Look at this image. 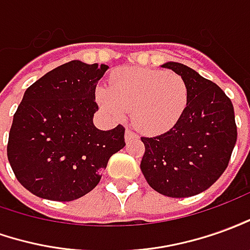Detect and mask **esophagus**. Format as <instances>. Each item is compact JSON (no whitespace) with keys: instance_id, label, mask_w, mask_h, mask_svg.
I'll return each instance as SVG.
<instances>
[{"instance_id":"34e87169","label":"esophagus","mask_w":250,"mask_h":250,"mask_svg":"<svg viewBox=\"0 0 250 250\" xmlns=\"http://www.w3.org/2000/svg\"><path fill=\"white\" fill-rule=\"evenodd\" d=\"M136 137V133L133 130H130V129H126L125 130V139L126 140H132V139H135Z\"/></svg>"}]
</instances>
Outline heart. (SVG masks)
<instances>
[{"instance_id": "b5f03b06", "label": "heart", "mask_w": 250, "mask_h": 250, "mask_svg": "<svg viewBox=\"0 0 250 250\" xmlns=\"http://www.w3.org/2000/svg\"><path fill=\"white\" fill-rule=\"evenodd\" d=\"M98 101L114 118L132 110V122L142 133L158 135L173 128L188 103L184 79L173 72L128 68L114 72L110 88L98 89Z\"/></svg>"}]
</instances>
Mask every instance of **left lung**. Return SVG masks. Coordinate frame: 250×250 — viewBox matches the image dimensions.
I'll list each match as a JSON object with an SVG mask.
<instances>
[{
  "label": "left lung",
  "mask_w": 250,
  "mask_h": 250,
  "mask_svg": "<svg viewBox=\"0 0 250 250\" xmlns=\"http://www.w3.org/2000/svg\"><path fill=\"white\" fill-rule=\"evenodd\" d=\"M162 66L184 79L188 103L170 130L142 137L140 168L158 193L189 197L207 190L226 170L237 142L234 107L215 83L192 68L173 61Z\"/></svg>",
  "instance_id": "8db88e82"
}]
</instances>
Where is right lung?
Here are the masks:
<instances>
[{"label": "right lung", "mask_w": 250, "mask_h": 250, "mask_svg": "<svg viewBox=\"0 0 250 250\" xmlns=\"http://www.w3.org/2000/svg\"><path fill=\"white\" fill-rule=\"evenodd\" d=\"M107 68L75 60L25 89L13 115L8 159L31 193L46 200L80 199L99 184L110 156L125 147L124 126L94 125L96 84Z\"/></svg>", "instance_id": "1"}]
</instances>
